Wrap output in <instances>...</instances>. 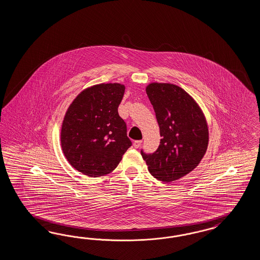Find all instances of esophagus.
Returning a JSON list of instances; mask_svg holds the SVG:
<instances>
[{
  "label": "esophagus",
  "mask_w": 260,
  "mask_h": 260,
  "mask_svg": "<svg viewBox=\"0 0 260 260\" xmlns=\"http://www.w3.org/2000/svg\"><path fill=\"white\" fill-rule=\"evenodd\" d=\"M142 145L141 140H137V141L134 142V147L135 149H138Z\"/></svg>",
  "instance_id": "1"
}]
</instances>
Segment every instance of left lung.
I'll return each mask as SVG.
<instances>
[{
    "instance_id": "left-lung-1",
    "label": "left lung",
    "mask_w": 260,
    "mask_h": 260,
    "mask_svg": "<svg viewBox=\"0 0 260 260\" xmlns=\"http://www.w3.org/2000/svg\"><path fill=\"white\" fill-rule=\"evenodd\" d=\"M146 92L153 107L162 139L156 151L142 157L158 180H177L197 168L209 144L204 113L183 88L169 83H150Z\"/></svg>"
}]
</instances>
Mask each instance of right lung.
I'll return each instance as SVG.
<instances>
[{
	"instance_id": "add662e5",
	"label": "right lung",
	"mask_w": 260,
	"mask_h": 260,
	"mask_svg": "<svg viewBox=\"0 0 260 260\" xmlns=\"http://www.w3.org/2000/svg\"><path fill=\"white\" fill-rule=\"evenodd\" d=\"M124 92L125 86L118 83L95 85L80 92L67 110L61 146L80 173L89 177L109 174L132 146L118 114Z\"/></svg>"
}]
</instances>
